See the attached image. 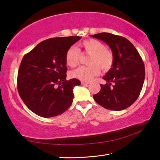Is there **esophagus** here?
I'll use <instances>...</instances> for the list:
<instances>
[{
	"instance_id": "obj_1",
	"label": "esophagus",
	"mask_w": 160,
	"mask_h": 160,
	"mask_svg": "<svg viewBox=\"0 0 160 160\" xmlns=\"http://www.w3.org/2000/svg\"><path fill=\"white\" fill-rule=\"evenodd\" d=\"M88 84H89V82H85V81H82V82H81V85H88Z\"/></svg>"
}]
</instances>
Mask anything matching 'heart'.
Returning <instances> with one entry per match:
<instances>
[{"label": "heart", "mask_w": 160, "mask_h": 160, "mask_svg": "<svg viewBox=\"0 0 160 160\" xmlns=\"http://www.w3.org/2000/svg\"><path fill=\"white\" fill-rule=\"evenodd\" d=\"M86 53L90 54L88 63L90 65L80 66L71 72V76L76 79L88 81L99 74V67L102 70H108L113 63V54L112 50L104 47L98 40L90 39L85 40L79 44ZM80 53L75 47H70L66 54V62L70 67H75L79 63Z\"/></svg>", "instance_id": "heart-1"}]
</instances>
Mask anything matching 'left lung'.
Returning a JSON list of instances; mask_svg holds the SVG:
<instances>
[{
    "label": "left lung",
    "instance_id": "left-lung-1",
    "mask_svg": "<svg viewBox=\"0 0 160 160\" xmlns=\"http://www.w3.org/2000/svg\"><path fill=\"white\" fill-rule=\"evenodd\" d=\"M90 36L104 42L113 54L112 68L103 77L107 83L101 85L93 98L107 109H125L136 101L142 90L145 70L141 56L125 37L107 32Z\"/></svg>",
    "mask_w": 160,
    "mask_h": 160
}]
</instances>
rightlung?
<instances>
[{
	"label": "right lung",
	"mask_w": 160,
	"mask_h": 160,
	"mask_svg": "<svg viewBox=\"0 0 160 160\" xmlns=\"http://www.w3.org/2000/svg\"><path fill=\"white\" fill-rule=\"evenodd\" d=\"M78 36L44 40L24 56L18 75V90L32 112L44 118L62 114L70 107L78 79L66 80V54Z\"/></svg>",
	"instance_id": "1"
}]
</instances>
